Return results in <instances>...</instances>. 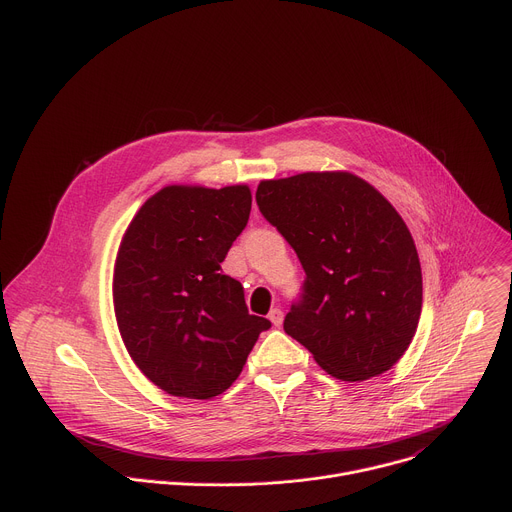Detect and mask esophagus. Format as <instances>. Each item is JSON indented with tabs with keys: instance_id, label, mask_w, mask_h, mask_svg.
Wrapping results in <instances>:
<instances>
[{
	"instance_id": "34e87169",
	"label": "esophagus",
	"mask_w": 512,
	"mask_h": 512,
	"mask_svg": "<svg viewBox=\"0 0 512 512\" xmlns=\"http://www.w3.org/2000/svg\"><path fill=\"white\" fill-rule=\"evenodd\" d=\"M269 320H271V324L273 326H281V322H283V312L279 310V308H271V312H269Z\"/></svg>"
}]
</instances>
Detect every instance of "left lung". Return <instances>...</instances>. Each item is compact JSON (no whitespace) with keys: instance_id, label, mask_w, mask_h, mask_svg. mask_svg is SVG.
I'll return each mask as SVG.
<instances>
[{"instance_id":"left-lung-1","label":"left lung","mask_w":512,"mask_h":512,"mask_svg":"<svg viewBox=\"0 0 512 512\" xmlns=\"http://www.w3.org/2000/svg\"><path fill=\"white\" fill-rule=\"evenodd\" d=\"M255 198L306 271L283 330L336 379L389 371L415 336L423 302L419 255L401 214L350 172L261 180Z\"/></svg>"}]
</instances>
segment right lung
<instances>
[{
    "instance_id": "1",
    "label": "right lung",
    "mask_w": 512,
    "mask_h": 512,
    "mask_svg": "<svg viewBox=\"0 0 512 512\" xmlns=\"http://www.w3.org/2000/svg\"><path fill=\"white\" fill-rule=\"evenodd\" d=\"M251 212L247 184L164 186L129 223L113 269V308L137 369L174 397L212 399L241 375L267 318L225 275Z\"/></svg>"
}]
</instances>
